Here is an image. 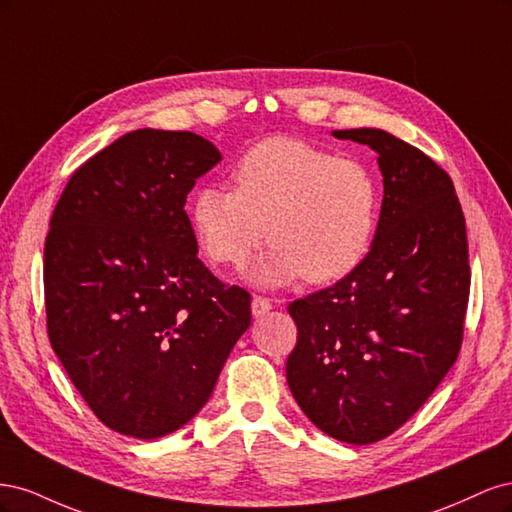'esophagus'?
Segmentation results:
<instances>
[{"label": "esophagus", "instance_id": "obj_1", "mask_svg": "<svg viewBox=\"0 0 512 512\" xmlns=\"http://www.w3.org/2000/svg\"><path fill=\"white\" fill-rule=\"evenodd\" d=\"M271 301L269 299H265V297H254L252 299V316L254 318H262L265 314H269L271 312Z\"/></svg>", "mask_w": 512, "mask_h": 512}]
</instances>
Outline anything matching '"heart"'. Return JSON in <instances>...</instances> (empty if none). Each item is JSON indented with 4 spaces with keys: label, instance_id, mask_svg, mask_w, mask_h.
Masks as SVG:
<instances>
[{
    "label": "heart",
    "instance_id": "obj_1",
    "mask_svg": "<svg viewBox=\"0 0 512 512\" xmlns=\"http://www.w3.org/2000/svg\"><path fill=\"white\" fill-rule=\"evenodd\" d=\"M232 179L237 190L205 185L192 200L194 232L211 260L243 267L269 235L271 250L250 271L262 288L305 277L329 284L363 265L378 230L380 190L361 162L273 136L245 151Z\"/></svg>",
    "mask_w": 512,
    "mask_h": 512
}]
</instances>
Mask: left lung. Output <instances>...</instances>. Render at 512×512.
I'll return each instance as SVG.
<instances>
[{
  "mask_svg": "<svg viewBox=\"0 0 512 512\" xmlns=\"http://www.w3.org/2000/svg\"><path fill=\"white\" fill-rule=\"evenodd\" d=\"M378 153L382 209L363 265L288 305L286 380L320 431L371 444L404 425L453 367L470 294L466 218L423 151L378 128L333 130Z\"/></svg>",
  "mask_w": 512,
  "mask_h": 512,
  "instance_id": "left-lung-1",
  "label": "left lung"
}]
</instances>
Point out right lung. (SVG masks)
Masks as SVG:
<instances>
[{
	"mask_svg": "<svg viewBox=\"0 0 512 512\" xmlns=\"http://www.w3.org/2000/svg\"><path fill=\"white\" fill-rule=\"evenodd\" d=\"M222 160L194 132L123 134L70 177L44 243L46 327L100 421L156 440L203 410L250 294L198 260L185 198Z\"/></svg>",
	"mask_w": 512,
	"mask_h": 512,
	"instance_id": "right-lung-1",
	"label": "right lung"
}]
</instances>
